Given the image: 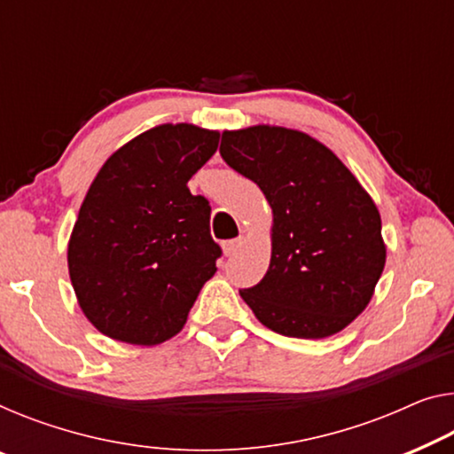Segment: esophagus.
<instances>
[{
  "mask_svg": "<svg viewBox=\"0 0 454 454\" xmlns=\"http://www.w3.org/2000/svg\"><path fill=\"white\" fill-rule=\"evenodd\" d=\"M240 247H242V239H234V240L222 242V250H224L226 256H232Z\"/></svg>",
  "mask_w": 454,
  "mask_h": 454,
  "instance_id": "esophagus-1",
  "label": "esophagus"
}]
</instances>
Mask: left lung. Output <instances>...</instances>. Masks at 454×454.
Segmentation results:
<instances>
[{
    "mask_svg": "<svg viewBox=\"0 0 454 454\" xmlns=\"http://www.w3.org/2000/svg\"><path fill=\"white\" fill-rule=\"evenodd\" d=\"M220 154L273 209L269 269L242 300L277 334L340 333L369 306L385 267L375 201L328 146L292 128L226 130Z\"/></svg>",
    "mask_w": 454,
    "mask_h": 454,
    "instance_id": "1",
    "label": "left lung"
}]
</instances>
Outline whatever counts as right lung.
I'll use <instances>...</instances> for the list:
<instances>
[{"label": "right lung", "instance_id": "obj_1", "mask_svg": "<svg viewBox=\"0 0 454 454\" xmlns=\"http://www.w3.org/2000/svg\"><path fill=\"white\" fill-rule=\"evenodd\" d=\"M220 132L160 124L104 162L81 204L67 261L79 308L101 334L154 347L185 326L222 254L204 195L187 181Z\"/></svg>", "mask_w": 454, "mask_h": 454}]
</instances>
